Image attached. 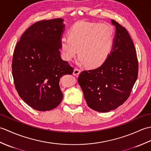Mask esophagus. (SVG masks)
I'll return each instance as SVG.
<instances>
[{
	"label": "esophagus",
	"mask_w": 151,
	"mask_h": 151,
	"mask_svg": "<svg viewBox=\"0 0 151 151\" xmlns=\"http://www.w3.org/2000/svg\"><path fill=\"white\" fill-rule=\"evenodd\" d=\"M80 73H81V70H80L78 69H77V68H75V69H74V70H73V75H78L79 74H80Z\"/></svg>",
	"instance_id": "obj_1"
}]
</instances>
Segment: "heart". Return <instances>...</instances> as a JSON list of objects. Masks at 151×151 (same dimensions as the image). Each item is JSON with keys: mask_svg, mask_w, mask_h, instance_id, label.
Returning a JSON list of instances; mask_svg holds the SVG:
<instances>
[{"mask_svg": "<svg viewBox=\"0 0 151 151\" xmlns=\"http://www.w3.org/2000/svg\"><path fill=\"white\" fill-rule=\"evenodd\" d=\"M64 60L70 62L77 54L78 63L90 68L102 65L114 46V30L106 22H78L70 28L68 37L60 41Z\"/></svg>", "mask_w": 151, "mask_h": 151, "instance_id": "1", "label": "heart"}]
</instances>
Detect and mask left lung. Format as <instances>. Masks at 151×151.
<instances>
[{"instance_id": "left-lung-1", "label": "left lung", "mask_w": 151, "mask_h": 151, "mask_svg": "<svg viewBox=\"0 0 151 151\" xmlns=\"http://www.w3.org/2000/svg\"><path fill=\"white\" fill-rule=\"evenodd\" d=\"M112 50L97 69L81 72L78 82L88 106L99 112L115 110L127 100L138 75V62L133 41L125 28L114 20Z\"/></svg>"}]
</instances>
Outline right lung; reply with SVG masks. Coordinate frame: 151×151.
Returning <instances> with one entry per match:
<instances>
[{"label":"right lung","instance_id":"obj_1","mask_svg":"<svg viewBox=\"0 0 151 151\" xmlns=\"http://www.w3.org/2000/svg\"><path fill=\"white\" fill-rule=\"evenodd\" d=\"M61 18L31 25L15 48L12 75L19 95L30 107L49 111L63 98L59 82L73 68L60 56V41L65 24Z\"/></svg>","mask_w":151,"mask_h":151}]
</instances>
